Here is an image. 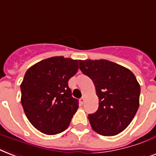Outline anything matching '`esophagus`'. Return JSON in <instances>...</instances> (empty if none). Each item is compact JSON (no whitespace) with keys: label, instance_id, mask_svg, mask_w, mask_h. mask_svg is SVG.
I'll return each mask as SVG.
<instances>
[{"label":"esophagus","instance_id":"34e87169","mask_svg":"<svg viewBox=\"0 0 156 156\" xmlns=\"http://www.w3.org/2000/svg\"><path fill=\"white\" fill-rule=\"evenodd\" d=\"M84 100H85V96H83V97L81 98H80V102H81L82 104H83V103H84Z\"/></svg>","mask_w":156,"mask_h":156}]
</instances>
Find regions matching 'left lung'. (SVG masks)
Wrapping results in <instances>:
<instances>
[{
	"instance_id": "8db88e82",
	"label": "left lung",
	"mask_w": 156,
	"mask_h": 156,
	"mask_svg": "<svg viewBox=\"0 0 156 156\" xmlns=\"http://www.w3.org/2000/svg\"><path fill=\"white\" fill-rule=\"evenodd\" d=\"M80 69L94 84L99 99L98 109L89 115L91 127L102 136L124 131L139 107L141 88L130 70L113 62L79 60Z\"/></svg>"
}]
</instances>
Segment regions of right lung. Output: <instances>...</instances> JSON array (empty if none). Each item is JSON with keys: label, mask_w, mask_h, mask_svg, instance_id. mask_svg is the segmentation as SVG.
Wrapping results in <instances>:
<instances>
[{"label": "right lung", "mask_w": 156, "mask_h": 156, "mask_svg": "<svg viewBox=\"0 0 156 156\" xmlns=\"http://www.w3.org/2000/svg\"><path fill=\"white\" fill-rule=\"evenodd\" d=\"M78 69V60L63 56L44 59L27 69L20 85L21 103L37 130L54 135L69 126L79 106L68 80Z\"/></svg>", "instance_id": "add662e5"}]
</instances>
